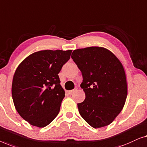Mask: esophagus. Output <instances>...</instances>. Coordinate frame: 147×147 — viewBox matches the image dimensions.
I'll use <instances>...</instances> for the list:
<instances>
[{"label":"esophagus","instance_id":"esophagus-1","mask_svg":"<svg viewBox=\"0 0 147 147\" xmlns=\"http://www.w3.org/2000/svg\"><path fill=\"white\" fill-rule=\"evenodd\" d=\"M74 90H75L74 89H73V90H69V92H69V94H73V92H74Z\"/></svg>","mask_w":147,"mask_h":147}]
</instances>
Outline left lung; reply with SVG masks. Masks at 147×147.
<instances>
[{"instance_id":"1","label":"left lung","mask_w":147,"mask_h":147,"mask_svg":"<svg viewBox=\"0 0 147 147\" xmlns=\"http://www.w3.org/2000/svg\"><path fill=\"white\" fill-rule=\"evenodd\" d=\"M71 58L83 78L80 87L86 97L77 104L80 116L95 129L110 125L121 113L127 96L123 65L111 51L99 47L76 49Z\"/></svg>"}]
</instances>
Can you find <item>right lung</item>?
Listing matches in <instances>:
<instances>
[{"label": "right lung", "mask_w": 147, "mask_h": 147, "mask_svg": "<svg viewBox=\"0 0 147 147\" xmlns=\"http://www.w3.org/2000/svg\"><path fill=\"white\" fill-rule=\"evenodd\" d=\"M72 51L45 50L28 56L18 65L12 83L16 110L31 125L45 127L59 114L65 92L59 76Z\"/></svg>", "instance_id": "obj_1"}]
</instances>
